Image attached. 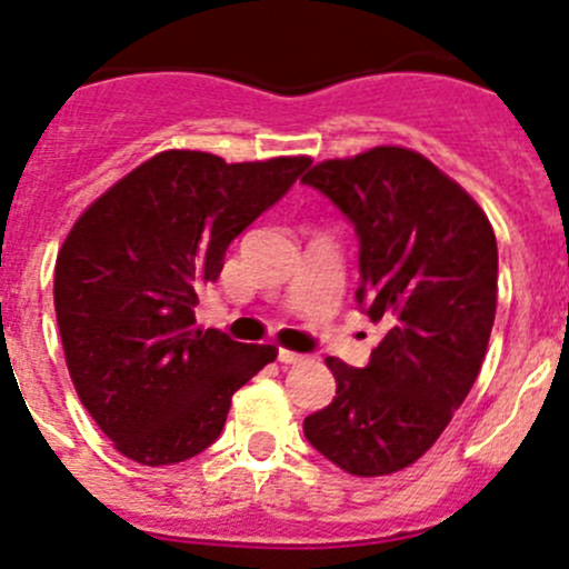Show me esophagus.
Instances as JSON below:
<instances>
[{
  "label": "esophagus",
  "instance_id": "1",
  "mask_svg": "<svg viewBox=\"0 0 569 569\" xmlns=\"http://www.w3.org/2000/svg\"><path fill=\"white\" fill-rule=\"evenodd\" d=\"M278 361L286 363V367H291V363H302V361H306V356H302V352H295V350H280L278 352Z\"/></svg>",
  "mask_w": 569,
  "mask_h": 569
}]
</instances>
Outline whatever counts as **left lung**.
Masks as SVG:
<instances>
[{"instance_id": "left-lung-1", "label": "left lung", "mask_w": 569, "mask_h": 569, "mask_svg": "<svg viewBox=\"0 0 569 569\" xmlns=\"http://www.w3.org/2000/svg\"><path fill=\"white\" fill-rule=\"evenodd\" d=\"M302 183L356 228V300L386 330L363 369L325 358L336 397L302 431L350 476H389L433 448L481 372L498 241L478 202L406 147L322 161Z\"/></svg>"}]
</instances>
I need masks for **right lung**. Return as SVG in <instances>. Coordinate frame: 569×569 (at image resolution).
Instances as JSON below:
<instances>
[{
  "mask_svg": "<svg viewBox=\"0 0 569 569\" xmlns=\"http://www.w3.org/2000/svg\"><path fill=\"white\" fill-rule=\"evenodd\" d=\"M311 158L224 163L167 150L86 208L54 263V313L80 402L127 459L178 465L217 442L230 397L278 358L197 328L230 241Z\"/></svg>",
  "mask_w": 569,
  "mask_h": 569,
  "instance_id": "right-lung-1",
  "label": "right lung"
}]
</instances>
